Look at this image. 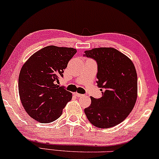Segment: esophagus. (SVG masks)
I'll use <instances>...</instances> for the list:
<instances>
[{"instance_id": "obj_1", "label": "esophagus", "mask_w": 159, "mask_h": 159, "mask_svg": "<svg viewBox=\"0 0 159 159\" xmlns=\"http://www.w3.org/2000/svg\"><path fill=\"white\" fill-rule=\"evenodd\" d=\"M74 94H75L76 97H82V96H83V94H80V93H78V92H75V93H74Z\"/></svg>"}]
</instances>
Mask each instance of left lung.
I'll list each match as a JSON object with an SVG mask.
<instances>
[{
    "instance_id": "obj_1",
    "label": "left lung",
    "mask_w": 159,
    "mask_h": 159,
    "mask_svg": "<svg viewBox=\"0 0 159 159\" xmlns=\"http://www.w3.org/2000/svg\"><path fill=\"white\" fill-rule=\"evenodd\" d=\"M84 56L98 64V86L103 96L91 97L84 109L89 121L100 128H111L129 115L137 98V74L128 56L113 48H98L84 51Z\"/></svg>"
}]
</instances>
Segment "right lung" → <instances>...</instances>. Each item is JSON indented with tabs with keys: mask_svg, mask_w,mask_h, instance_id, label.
I'll return each instance as SVG.
<instances>
[{
	"mask_svg": "<svg viewBox=\"0 0 159 159\" xmlns=\"http://www.w3.org/2000/svg\"><path fill=\"white\" fill-rule=\"evenodd\" d=\"M73 48L50 45L36 52L20 72V101L31 117L41 122H53L61 115L73 94L59 85L68 61L76 53Z\"/></svg>",
	"mask_w": 159,
	"mask_h": 159,
	"instance_id": "add662e5",
	"label": "right lung"
}]
</instances>
